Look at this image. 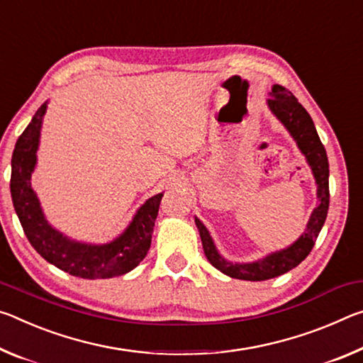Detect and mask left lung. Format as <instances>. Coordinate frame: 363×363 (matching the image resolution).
Listing matches in <instances>:
<instances>
[{
	"label": "left lung",
	"instance_id": "8db88e82",
	"mask_svg": "<svg viewBox=\"0 0 363 363\" xmlns=\"http://www.w3.org/2000/svg\"><path fill=\"white\" fill-rule=\"evenodd\" d=\"M267 106L283 127L288 130L289 135L298 145L299 151L304 154L308 167H311L317 185V207L312 211L311 218L302 233L293 245L280 249V251L267 254L265 257L254 260V262H230L217 251L209 230L206 225L194 217L196 227L199 230L201 241H203L204 254L209 262L220 270L225 275L238 280L246 281H264L270 278L280 277L298 267L315 245L320 230L326 220L330 206V185H328V157H326L325 146L318 138L317 128L313 125L312 117L302 108L296 96L281 85H273L270 98L267 99Z\"/></svg>",
	"mask_w": 363,
	"mask_h": 363
}]
</instances>
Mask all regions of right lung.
<instances>
[{
  "label": "right lung",
  "mask_w": 363,
  "mask_h": 363,
  "mask_svg": "<svg viewBox=\"0 0 363 363\" xmlns=\"http://www.w3.org/2000/svg\"><path fill=\"white\" fill-rule=\"evenodd\" d=\"M48 101L35 112L32 122L16 143L11 159V196L27 240L41 257L70 275L94 280L125 275L146 257L159 204L164 193L146 199L121 235L104 245L83 242L65 236L46 220L40 199L32 188L37 167L41 123Z\"/></svg>",
  "instance_id": "add662e5"
}]
</instances>
